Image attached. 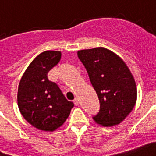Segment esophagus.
Listing matches in <instances>:
<instances>
[{
  "label": "esophagus",
  "instance_id": "1",
  "mask_svg": "<svg viewBox=\"0 0 156 156\" xmlns=\"http://www.w3.org/2000/svg\"><path fill=\"white\" fill-rule=\"evenodd\" d=\"M74 105L78 106V98H74Z\"/></svg>",
  "mask_w": 156,
  "mask_h": 156
}]
</instances>
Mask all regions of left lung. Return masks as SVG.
<instances>
[{
    "instance_id": "obj_1",
    "label": "left lung",
    "mask_w": 156,
    "mask_h": 156,
    "mask_svg": "<svg viewBox=\"0 0 156 156\" xmlns=\"http://www.w3.org/2000/svg\"><path fill=\"white\" fill-rule=\"evenodd\" d=\"M78 56L99 99V111L93 119L104 126L117 125L136 102V85L130 69L117 54L105 48L79 50Z\"/></svg>"
}]
</instances>
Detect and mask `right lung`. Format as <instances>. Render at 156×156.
Listing matches in <instances>:
<instances>
[{
    "label": "right lung",
    "mask_w": 156,
    "mask_h": 156,
    "mask_svg": "<svg viewBox=\"0 0 156 156\" xmlns=\"http://www.w3.org/2000/svg\"><path fill=\"white\" fill-rule=\"evenodd\" d=\"M61 55V52L53 50L39 54L19 83V110L29 123L41 131L58 128L74 107V103L66 98L58 85L48 78V72L59 62Z\"/></svg>",
    "instance_id": "add662e5"
}]
</instances>
